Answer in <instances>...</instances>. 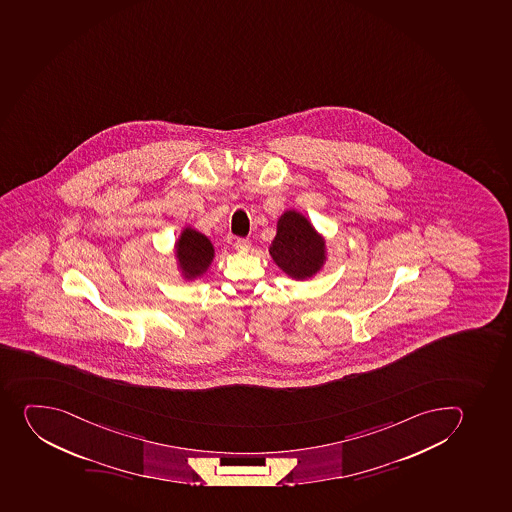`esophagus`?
<instances>
[{
    "label": "esophagus",
    "instance_id": "1",
    "mask_svg": "<svg viewBox=\"0 0 512 512\" xmlns=\"http://www.w3.org/2000/svg\"><path fill=\"white\" fill-rule=\"evenodd\" d=\"M235 249L240 250V252H249L250 250V240L247 239H237L235 240Z\"/></svg>",
    "mask_w": 512,
    "mask_h": 512
}]
</instances>
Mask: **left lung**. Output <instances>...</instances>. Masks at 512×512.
<instances>
[{"mask_svg": "<svg viewBox=\"0 0 512 512\" xmlns=\"http://www.w3.org/2000/svg\"><path fill=\"white\" fill-rule=\"evenodd\" d=\"M268 254L285 275L303 282L323 270L328 262V244L303 212L286 209L278 217L277 234Z\"/></svg>", "mask_w": 512, "mask_h": 512, "instance_id": "8db88e82", "label": "left lung"}]
</instances>
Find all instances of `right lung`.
Listing matches in <instances>:
<instances>
[{"mask_svg": "<svg viewBox=\"0 0 512 512\" xmlns=\"http://www.w3.org/2000/svg\"><path fill=\"white\" fill-rule=\"evenodd\" d=\"M176 268L184 282H196L211 268L216 249L211 239L193 226L181 230L173 247Z\"/></svg>", "mask_w": 512, "mask_h": 512, "instance_id": "right-lung-1", "label": "right lung"}]
</instances>
